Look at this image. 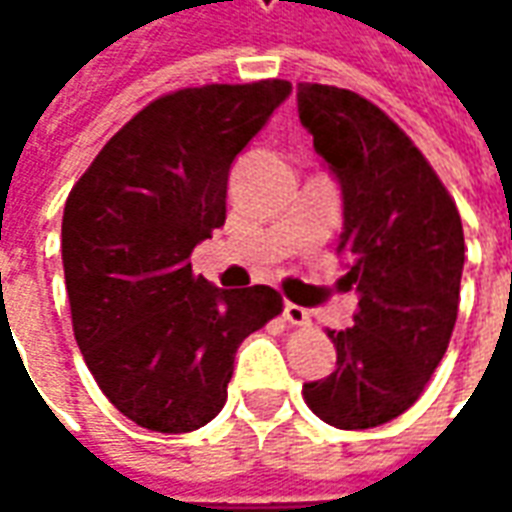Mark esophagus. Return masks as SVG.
Wrapping results in <instances>:
<instances>
[{"mask_svg": "<svg viewBox=\"0 0 512 512\" xmlns=\"http://www.w3.org/2000/svg\"><path fill=\"white\" fill-rule=\"evenodd\" d=\"M282 315H285V321L293 323V326H307V323H310V312L304 310V307H299V304H285Z\"/></svg>", "mask_w": 512, "mask_h": 512, "instance_id": "1", "label": "esophagus"}]
</instances>
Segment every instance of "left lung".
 Segmentation results:
<instances>
[{
    "mask_svg": "<svg viewBox=\"0 0 512 512\" xmlns=\"http://www.w3.org/2000/svg\"><path fill=\"white\" fill-rule=\"evenodd\" d=\"M299 120L343 197L337 252L351 260L354 326L329 329L332 376L304 384L334 428L365 430L417 403L450 345L463 274V224L425 156L362 95L299 84Z\"/></svg>",
    "mask_w": 512,
    "mask_h": 512,
    "instance_id": "1",
    "label": "left lung"
}]
</instances>
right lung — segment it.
I'll return each instance as SVG.
<instances>
[{
	"label": "right lung",
	"mask_w": 512,
	"mask_h": 512,
	"mask_svg": "<svg viewBox=\"0 0 512 512\" xmlns=\"http://www.w3.org/2000/svg\"><path fill=\"white\" fill-rule=\"evenodd\" d=\"M290 90L271 79L164 95L68 194L73 334L104 395L139 428L208 425L227 400L238 345L282 312L274 288H216L191 274L189 257L224 224L230 167Z\"/></svg>",
	"instance_id": "obj_1"
}]
</instances>
